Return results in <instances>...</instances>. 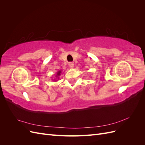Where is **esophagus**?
Masks as SVG:
<instances>
[{
	"mask_svg": "<svg viewBox=\"0 0 145 145\" xmlns=\"http://www.w3.org/2000/svg\"><path fill=\"white\" fill-rule=\"evenodd\" d=\"M68 65H69V67L70 68H74V63H72V62H69V63H68Z\"/></svg>",
	"mask_w": 145,
	"mask_h": 145,
	"instance_id": "1",
	"label": "esophagus"
}]
</instances>
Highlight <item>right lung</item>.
Listing matches in <instances>:
<instances>
[{"instance_id": "1", "label": "right lung", "mask_w": 145, "mask_h": 145, "mask_svg": "<svg viewBox=\"0 0 145 145\" xmlns=\"http://www.w3.org/2000/svg\"><path fill=\"white\" fill-rule=\"evenodd\" d=\"M61 73H62V70H59V71L57 72L56 74L55 75V78L54 79V82H57V80H59V76H60ZM52 80H53V79H52Z\"/></svg>"}]
</instances>
